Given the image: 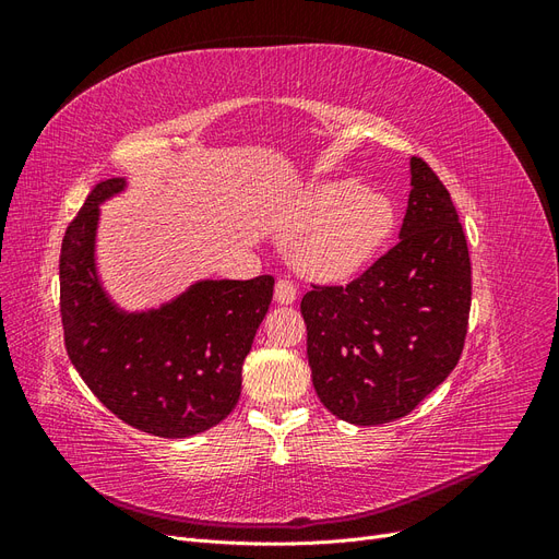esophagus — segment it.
<instances>
[{"instance_id": "obj_1", "label": "esophagus", "mask_w": 559, "mask_h": 559, "mask_svg": "<svg viewBox=\"0 0 559 559\" xmlns=\"http://www.w3.org/2000/svg\"><path fill=\"white\" fill-rule=\"evenodd\" d=\"M275 300L280 302V306H292V302L296 300V284L289 280H277Z\"/></svg>"}]
</instances>
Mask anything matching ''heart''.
Listing matches in <instances>:
<instances>
[{"label":"heart","instance_id":"b5f03b06","mask_svg":"<svg viewBox=\"0 0 559 559\" xmlns=\"http://www.w3.org/2000/svg\"><path fill=\"white\" fill-rule=\"evenodd\" d=\"M394 228L396 205L386 193L364 189L357 179L321 181L298 214V230L306 235L296 263L319 280H347L376 259Z\"/></svg>","mask_w":559,"mask_h":559}]
</instances>
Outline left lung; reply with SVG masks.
I'll use <instances>...</instances> for the list:
<instances>
[{
	"label": "left lung",
	"mask_w": 559,
	"mask_h": 559,
	"mask_svg": "<svg viewBox=\"0 0 559 559\" xmlns=\"http://www.w3.org/2000/svg\"><path fill=\"white\" fill-rule=\"evenodd\" d=\"M471 261L460 216L431 167L411 158L399 245L347 286L302 296L319 401L349 425L408 415L460 361Z\"/></svg>",
	"instance_id": "1"
}]
</instances>
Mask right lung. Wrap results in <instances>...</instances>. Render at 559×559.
I'll list each match as a JSON object with an SVG mask.
<instances>
[{
  "label": "right lung",
  "mask_w": 559,
  "mask_h": 559,
  "mask_svg": "<svg viewBox=\"0 0 559 559\" xmlns=\"http://www.w3.org/2000/svg\"><path fill=\"white\" fill-rule=\"evenodd\" d=\"M116 177L95 186L62 240L64 347L99 403L126 425L189 438L226 419L242 392V364L273 300L275 277L198 280L170 300L126 310L97 270V228Z\"/></svg>",
  "instance_id": "add662e5"
}]
</instances>
